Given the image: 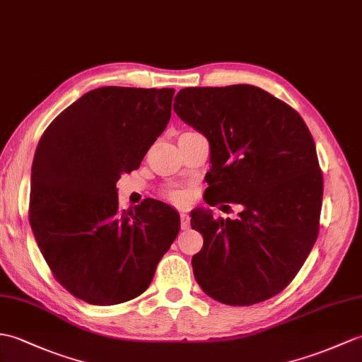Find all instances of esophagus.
Instances as JSON below:
<instances>
[{
  "instance_id": "esophagus-1",
  "label": "esophagus",
  "mask_w": 362,
  "mask_h": 362,
  "mask_svg": "<svg viewBox=\"0 0 362 362\" xmlns=\"http://www.w3.org/2000/svg\"><path fill=\"white\" fill-rule=\"evenodd\" d=\"M180 226H182V230L189 228V216L188 214H185V213L180 214Z\"/></svg>"
}]
</instances>
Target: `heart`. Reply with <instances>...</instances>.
Instances as JSON below:
<instances>
[{"instance_id": "obj_1", "label": "heart", "mask_w": 362, "mask_h": 362, "mask_svg": "<svg viewBox=\"0 0 362 362\" xmlns=\"http://www.w3.org/2000/svg\"><path fill=\"white\" fill-rule=\"evenodd\" d=\"M166 199L174 202V204H185V200H187V194H185V192H182V191L173 189V191L166 192Z\"/></svg>"}]
</instances>
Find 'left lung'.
I'll use <instances>...</instances> for the list:
<instances>
[{
	"label": "left lung",
	"instance_id": "obj_1",
	"mask_svg": "<svg viewBox=\"0 0 362 362\" xmlns=\"http://www.w3.org/2000/svg\"><path fill=\"white\" fill-rule=\"evenodd\" d=\"M174 111L209 141L206 204L243 206L234 221L204 209L191 214L204 238L191 260L197 284L226 305L276 296L295 279L319 233L324 180L305 122L251 85L185 88Z\"/></svg>",
	"mask_w": 362,
	"mask_h": 362
}]
</instances>
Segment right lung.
I'll return each mask as SVG.
<instances>
[{
  "mask_svg": "<svg viewBox=\"0 0 362 362\" xmlns=\"http://www.w3.org/2000/svg\"><path fill=\"white\" fill-rule=\"evenodd\" d=\"M174 89L105 86L50 123L35 151L29 222L55 279L81 300L140 296L180 230L171 206L120 209L115 183L139 170L171 119Z\"/></svg>",
  "mask_w": 362,
  "mask_h": 362,
  "instance_id": "obj_1",
  "label": "right lung"
}]
</instances>
